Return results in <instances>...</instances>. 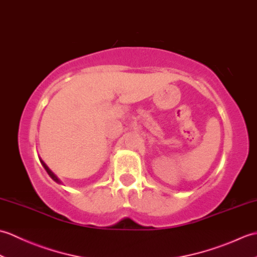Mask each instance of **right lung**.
Segmentation results:
<instances>
[{
  "mask_svg": "<svg viewBox=\"0 0 257 257\" xmlns=\"http://www.w3.org/2000/svg\"><path fill=\"white\" fill-rule=\"evenodd\" d=\"M40 161H41V163H42V166L44 167V169H45V170H46V172L48 173V176H50V177H51V178L54 180V181H55V182H57V183L61 184V183H62L61 180H59V179H58V178L55 176V173H54V172L51 170V169L46 166V163H45L44 161H43V160H41V159H40Z\"/></svg>",
  "mask_w": 257,
  "mask_h": 257,
  "instance_id": "add662e5",
  "label": "right lung"
}]
</instances>
